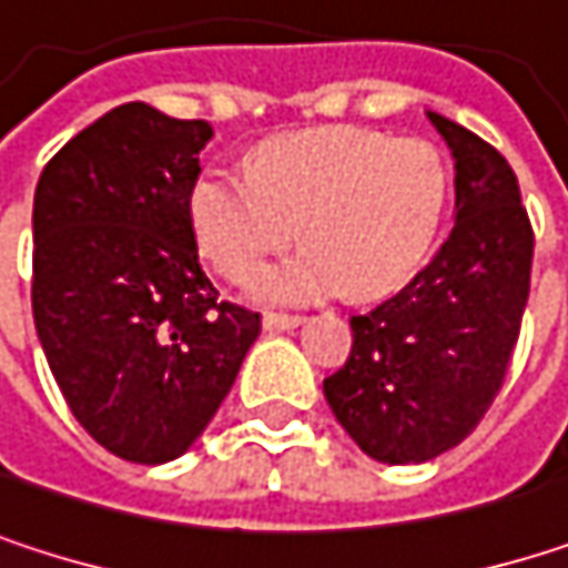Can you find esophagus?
<instances>
[{
  "instance_id": "1",
  "label": "esophagus",
  "mask_w": 568,
  "mask_h": 568,
  "mask_svg": "<svg viewBox=\"0 0 568 568\" xmlns=\"http://www.w3.org/2000/svg\"><path fill=\"white\" fill-rule=\"evenodd\" d=\"M298 322H302V315H285V312H266L263 315L266 332H285V328H295Z\"/></svg>"
}]
</instances>
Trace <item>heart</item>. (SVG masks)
<instances>
[{
    "label": "heart",
    "instance_id": "obj_1",
    "mask_svg": "<svg viewBox=\"0 0 568 568\" xmlns=\"http://www.w3.org/2000/svg\"><path fill=\"white\" fill-rule=\"evenodd\" d=\"M450 193L444 154L420 138L325 128L263 144L250 173L206 168L186 210L200 250L233 283L295 240L302 253L266 270V302H312L345 285L368 298L400 285L430 253Z\"/></svg>",
    "mask_w": 568,
    "mask_h": 568
}]
</instances>
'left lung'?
Returning <instances> with one entry per match:
<instances>
[{"label": "left lung", "instance_id": "1", "mask_svg": "<svg viewBox=\"0 0 568 568\" xmlns=\"http://www.w3.org/2000/svg\"><path fill=\"white\" fill-rule=\"evenodd\" d=\"M454 154V230L385 302L352 315V355L322 392L348 437L382 464L457 447L510 368L529 298L532 226L507 158L427 111Z\"/></svg>", "mask_w": 568, "mask_h": 568}]
</instances>
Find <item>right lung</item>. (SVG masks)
I'll return each mask as SVG.
<instances>
[{
	"label": "right lung",
	"mask_w": 568,
	"mask_h": 568,
	"mask_svg": "<svg viewBox=\"0 0 568 568\" xmlns=\"http://www.w3.org/2000/svg\"><path fill=\"white\" fill-rule=\"evenodd\" d=\"M206 121L131 101L45 164L32 210V315L78 424L114 457L168 464L230 395L260 312L200 270L190 183Z\"/></svg>",
	"instance_id": "right-lung-1"
}]
</instances>
